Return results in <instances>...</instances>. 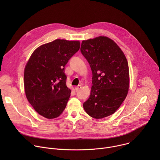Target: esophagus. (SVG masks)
I'll list each match as a JSON object with an SVG mask.
<instances>
[{"label":"esophagus","instance_id":"1","mask_svg":"<svg viewBox=\"0 0 160 160\" xmlns=\"http://www.w3.org/2000/svg\"><path fill=\"white\" fill-rule=\"evenodd\" d=\"M81 88H82V86L79 85H78V86H77V87H75V90H76L77 91H78Z\"/></svg>","mask_w":160,"mask_h":160}]
</instances>
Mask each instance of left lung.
<instances>
[{
  "label": "left lung",
  "mask_w": 160,
  "mask_h": 160,
  "mask_svg": "<svg viewBox=\"0 0 160 160\" xmlns=\"http://www.w3.org/2000/svg\"><path fill=\"white\" fill-rule=\"evenodd\" d=\"M80 51L92 73L90 95L83 104V108L94 118L108 117L119 108L128 94L126 57L115 42L102 36L83 40Z\"/></svg>",
  "instance_id": "left-lung-1"
}]
</instances>
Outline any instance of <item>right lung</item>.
Returning a JSON list of instances; mask_svg holds the SVG:
<instances>
[{
  "label": "right lung",
  "instance_id": "right-lung-1",
  "mask_svg": "<svg viewBox=\"0 0 160 160\" xmlns=\"http://www.w3.org/2000/svg\"><path fill=\"white\" fill-rule=\"evenodd\" d=\"M79 41L56 39L35 50L25 68L27 98L41 116L52 119L65 109L71 90L66 86L64 67L79 50Z\"/></svg>",
  "mask_w": 160,
  "mask_h": 160
}]
</instances>
